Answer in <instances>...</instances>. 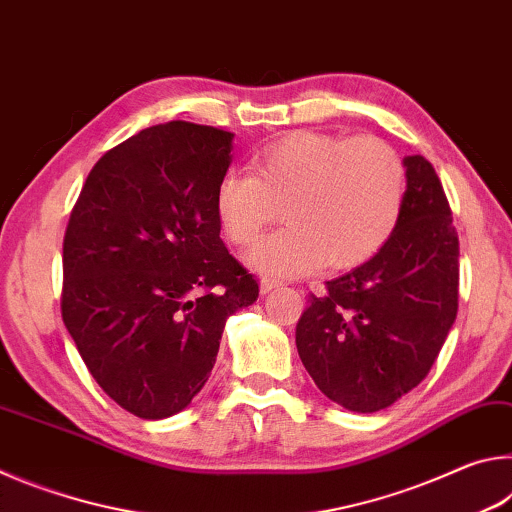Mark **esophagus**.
I'll return each mask as SVG.
<instances>
[{
	"instance_id": "obj_1",
	"label": "esophagus",
	"mask_w": 512,
	"mask_h": 512,
	"mask_svg": "<svg viewBox=\"0 0 512 512\" xmlns=\"http://www.w3.org/2000/svg\"><path fill=\"white\" fill-rule=\"evenodd\" d=\"M277 287H282V284L277 282V280H262V284H259V293H262V296H266V293L275 291Z\"/></svg>"
}]
</instances>
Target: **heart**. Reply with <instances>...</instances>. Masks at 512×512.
<instances>
[{
  "label": "heart",
  "instance_id": "b5f03b06",
  "mask_svg": "<svg viewBox=\"0 0 512 512\" xmlns=\"http://www.w3.org/2000/svg\"><path fill=\"white\" fill-rule=\"evenodd\" d=\"M250 169L253 176L223 173L214 207L235 246L253 244L282 207L287 228L246 255L264 275H302L323 264L348 271L386 244L400 216L402 162L375 137L296 131L262 146Z\"/></svg>",
  "mask_w": 512,
  "mask_h": 512
}]
</instances>
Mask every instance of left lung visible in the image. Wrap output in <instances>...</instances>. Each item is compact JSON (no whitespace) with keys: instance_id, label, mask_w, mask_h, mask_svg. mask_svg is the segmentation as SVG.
<instances>
[{"instance_id":"8db88e82","label":"left lung","mask_w":512,"mask_h":512,"mask_svg":"<svg viewBox=\"0 0 512 512\" xmlns=\"http://www.w3.org/2000/svg\"><path fill=\"white\" fill-rule=\"evenodd\" d=\"M400 216L375 255L327 282L300 316L296 345L329 400L375 413L427 377L458 311V237L431 162L406 155Z\"/></svg>"}]
</instances>
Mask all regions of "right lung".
Returning a JSON list of instances; mask_svg holds the SVG:
<instances>
[{"label":"right lung","instance_id":"right-lung-1","mask_svg":"<svg viewBox=\"0 0 512 512\" xmlns=\"http://www.w3.org/2000/svg\"><path fill=\"white\" fill-rule=\"evenodd\" d=\"M235 133L144 128L94 164L63 241V320L90 375L144 420L205 386L228 316L257 280L221 241L214 194Z\"/></svg>","mask_w":512,"mask_h":512}]
</instances>
